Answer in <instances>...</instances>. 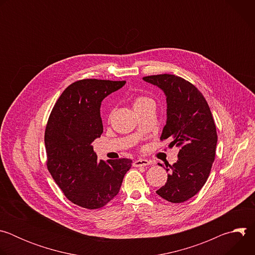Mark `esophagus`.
<instances>
[{
    "instance_id": "esophagus-1",
    "label": "esophagus",
    "mask_w": 255,
    "mask_h": 255,
    "mask_svg": "<svg viewBox=\"0 0 255 255\" xmlns=\"http://www.w3.org/2000/svg\"><path fill=\"white\" fill-rule=\"evenodd\" d=\"M150 164V161L147 159H144V158H138L133 162L134 166H146Z\"/></svg>"
}]
</instances>
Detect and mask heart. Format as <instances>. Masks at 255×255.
I'll list each match as a JSON object with an SVG mask.
<instances>
[{
  "mask_svg": "<svg viewBox=\"0 0 255 255\" xmlns=\"http://www.w3.org/2000/svg\"><path fill=\"white\" fill-rule=\"evenodd\" d=\"M147 101H150V99H149V98H147V97H143V96H140V97H137V98L134 100V103H133V105H134V107H137V106H139V105H142L143 103L147 102Z\"/></svg>",
  "mask_w": 255,
  "mask_h": 255,
  "instance_id": "1",
  "label": "heart"
}]
</instances>
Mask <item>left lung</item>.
I'll list each match as a JSON object with an SVG mask.
<instances>
[{"instance_id":"1","label":"left lung","mask_w":255,"mask_h":255,"mask_svg":"<svg viewBox=\"0 0 255 255\" xmlns=\"http://www.w3.org/2000/svg\"><path fill=\"white\" fill-rule=\"evenodd\" d=\"M143 81L164 93L166 123L160 139L179 147L177 161L165 165L167 181L156 194L170 203L186 202L203 188L215 159L218 139L211 110L202 93L179 77L165 74Z\"/></svg>"}]
</instances>
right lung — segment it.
<instances>
[{"label": "right lung", "mask_w": 255, "mask_h": 255, "mask_svg": "<svg viewBox=\"0 0 255 255\" xmlns=\"http://www.w3.org/2000/svg\"><path fill=\"white\" fill-rule=\"evenodd\" d=\"M125 81L82 80L55 103L45 129L47 167L64 196L86 209L104 207L117 196L131 159L98 160L92 143L103 133L102 101Z\"/></svg>", "instance_id": "right-lung-1"}]
</instances>
